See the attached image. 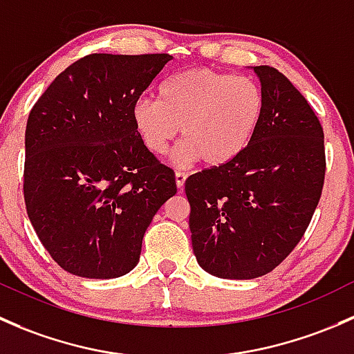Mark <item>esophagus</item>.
<instances>
[{"instance_id":"34e87169","label":"esophagus","mask_w":354,"mask_h":354,"mask_svg":"<svg viewBox=\"0 0 354 354\" xmlns=\"http://www.w3.org/2000/svg\"><path fill=\"white\" fill-rule=\"evenodd\" d=\"M185 178H187V172H176V184L180 191L185 184Z\"/></svg>"}]
</instances>
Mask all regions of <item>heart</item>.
<instances>
[{
    "label": "heart",
    "mask_w": 354,
    "mask_h": 354,
    "mask_svg": "<svg viewBox=\"0 0 354 354\" xmlns=\"http://www.w3.org/2000/svg\"><path fill=\"white\" fill-rule=\"evenodd\" d=\"M264 114V93L249 76H233L211 68L185 69L160 86V100L140 97L133 104V122L153 155H163L180 134L185 143L176 162L199 158L218 167L240 155Z\"/></svg>",
    "instance_id": "1"
}]
</instances>
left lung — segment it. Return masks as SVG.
Wrapping results in <instances>:
<instances>
[{"instance_id": "obj_1", "label": "left lung", "mask_w": 354, "mask_h": 354, "mask_svg": "<svg viewBox=\"0 0 354 354\" xmlns=\"http://www.w3.org/2000/svg\"><path fill=\"white\" fill-rule=\"evenodd\" d=\"M264 114L249 147L232 162L185 180L192 250L206 272L254 279L297 247L326 177L324 131L283 73L256 66Z\"/></svg>"}]
</instances>
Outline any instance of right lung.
<instances>
[{"label": "right lung", "instance_id": "obj_1", "mask_svg": "<svg viewBox=\"0 0 354 354\" xmlns=\"http://www.w3.org/2000/svg\"><path fill=\"white\" fill-rule=\"evenodd\" d=\"M170 54H88L47 86L25 129L24 198L50 257L75 276L119 278L140 261L176 174L133 122V104Z\"/></svg>", "mask_w": 354, "mask_h": 354}]
</instances>
